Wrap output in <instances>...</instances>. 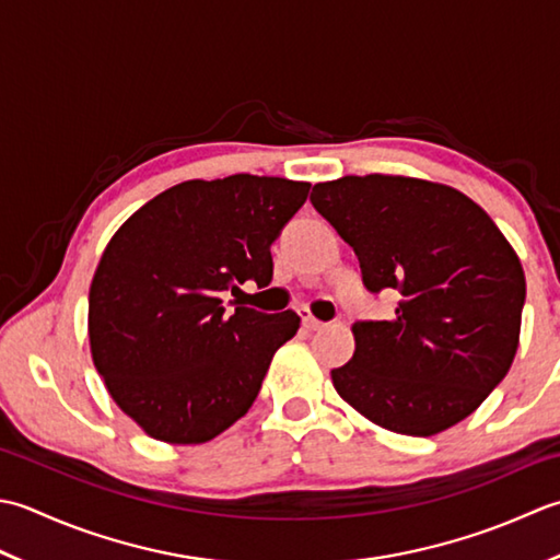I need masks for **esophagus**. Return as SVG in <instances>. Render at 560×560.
Wrapping results in <instances>:
<instances>
[{"mask_svg":"<svg viewBox=\"0 0 560 560\" xmlns=\"http://www.w3.org/2000/svg\"><path fill=\"white\" fill-rule=\"evenodd\" d=\"M300 316H302V324H304V328H310V330H318V328H324V326H326L324 322H318V318H316L310 310H300Z\"/></svg>","mask_w":560,"mask_h":560,"instance_id":"1","label":"esophagus"}]
</instances>
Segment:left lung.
<instances>
[{
  "instance_id": "obj_1",
  "label": "left lung",
  "mask_w": 560,
  "mask_h": 560,
  "mask_svg": "<svg viewBox=\"0 0 560 560\" xmlns=\"http://www.w3.org/2000/svg\"><path fill=\"white\" fill-rule=\"evenodd\" d=\"M312 205L352 246L370 292L396 290L389 322L352 324L336 392L374 425L430 438L505 380L527 294L515 248L481 205L410 176L316 184Z\"/></svg>"
}]
</instances>
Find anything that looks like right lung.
<instances>
[{"instance_id":"1","label":"right lung","mask_w":560,"mask_h":560,"mask_svg":"<svg viewBox=\"0 0 560 560\" xmlns=\"http://www.w3.org/2000/svg\"><path fill=\"white\" fill-rule=\"evenodd\" d=\"M310 188L250 174L184 180L110 236L89 288L91 360L150 438L210 442L254 406L300 316L250 306L226 316L220 292L270 282V244Z\"/></svg>"}]
</instances>
